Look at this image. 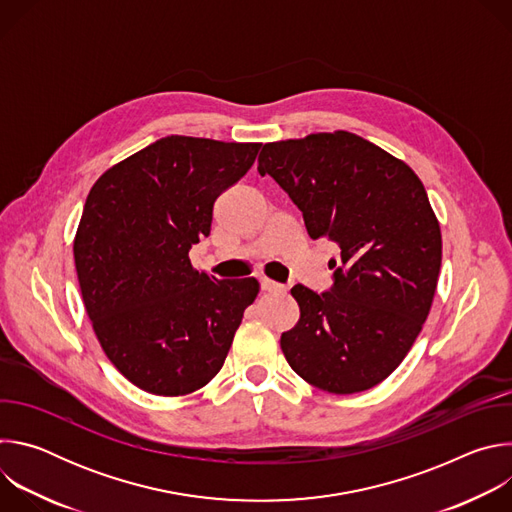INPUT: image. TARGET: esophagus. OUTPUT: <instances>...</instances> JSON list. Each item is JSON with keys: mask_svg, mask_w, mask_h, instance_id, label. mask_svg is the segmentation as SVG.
<instances>
[{"mask_svg": "<svg viewBox=\"0 0 512 512\" xmlns=\"http://www.w3.org/2000/svg\"><path fill=\"white\" fill-rule=\"evenodd\" d=\"M261 291H265V294H281V291H285V285L271 279H261Z\"/></svg>", "mask_w": 512, "mask_h": 512, "instance_id": "obj_1", "label": "esophagus"}]
</instances>
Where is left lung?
<instances>
[{
	"label": "left lung",
	"instance_id": "left-lung-1",
	"mask_svg": "<svg viewBox=\"0 0 512 512\" xmlns=\"http://www.w3.org/2000/svg\"><path fill=\"white\" fill-rule=\"evenodd\" d=\"M269 174L302 210L308 235L340 247L324 294L296 285L298 324L281 350L306 383L367 391L407 356L427 320L442 265V231L417 174L356 133L265 143Z\"/></svg>",
	"mask_w": 512,
	"mask_h": 512
}]
</instances>
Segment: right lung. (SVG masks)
Masks as SVG:
<instances>
[{
	"label": "right lung",
	"mask_w": 512,
	"mask_h": 512,
	"mask_svg": "<svg viewBox=\"0 0 512 512\" xmlns=\"http://www.w3.org/2000/svg\"><path fill=\"white\" fill-rule=\"evenodd\" d=\"M259 148L168 135L111 166L87 196L72 247L85 310L113 367L143 391L208 385L259 294L257 279L218 281L188 257Z\"/></svg>",
	"instance_id": "add662e5"
}]
</instances>
